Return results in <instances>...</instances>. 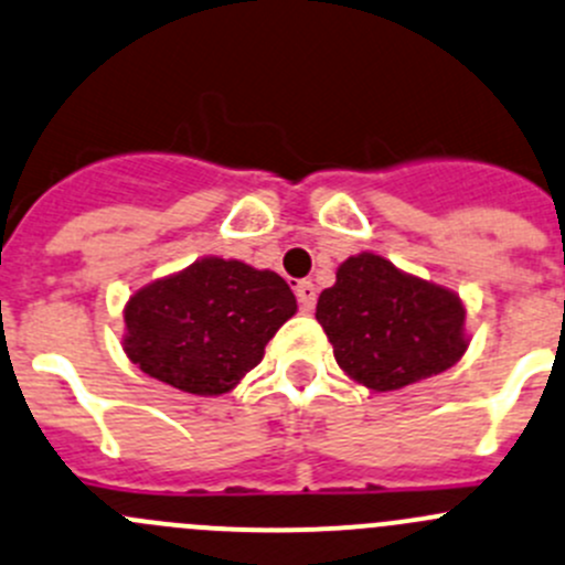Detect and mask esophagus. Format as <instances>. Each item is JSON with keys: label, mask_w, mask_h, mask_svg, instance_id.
Here are the masks:
<instances>
[{"label": "esophagus", "mask_w": 565, "mask_h": 565, "mask_svg": "<svg viewBox=\"0 0 565 565\" xmlns=\"http://www.w3.org/2000/svg\"><path fill=\"white\" fill-rule=\"evenodd\" d=\"M295 295H298L300 311L311 315V311H315V303H317V287H315V284L298 281V284H295Z\"/></svg>", "instance_id": "esophagus-1"}]
</instances>
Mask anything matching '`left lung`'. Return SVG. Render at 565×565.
I'll return each mask as SVG.
<instances>
[{
    "mask_svg": "<svg viewBox=\"0 0 565 565\" xmlns=\"http://www.w3.org/2000/svg\"><path fill=\"white\" fill-rule=\"evenodd\" d=\"M461 298L397 270L383 256H350L322 289L317 322L337 364L375 392H394L450 370L467 353Z\"/></svg>",
    "mask_w": 565,
    "mask_h": 565,
    "instance_id": "obj_1",
    "label": "left lung"
}]
</instances>
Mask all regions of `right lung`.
<instances>
[{
  "label": "right lung",
  "mask_w": 565,
  "mask_h": 565,
  "mask_svg": "<svg viewBox=\"0 0 565 565\" xmlns=\"http://www.w3.org/2000/svg\"><path fill=\"white\" fill-rule=\"evenodd\" d=\"M298 311L273 270L206 256L137 289L124 309V350L146 375L188 394H226Z\"/></svg>",
  "instance_id": "1"
}]
</instances>
